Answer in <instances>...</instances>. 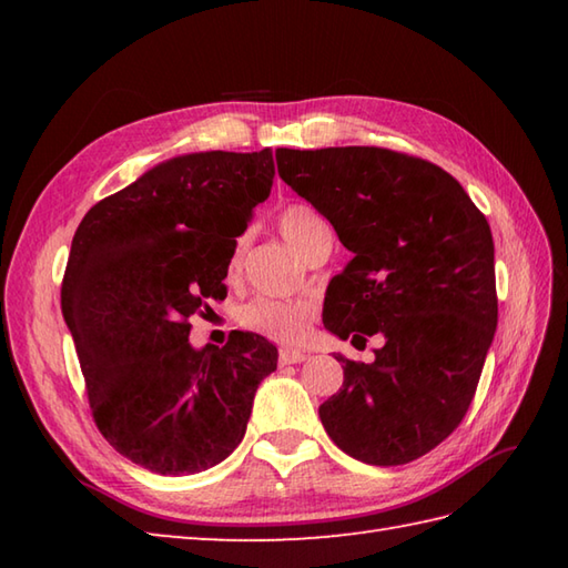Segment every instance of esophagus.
<instances>
[{
	"label": "esophagus",
	"instance_id": "1",
	"mask_svg": "<svg viewBox=\"0 0 568 568\" xmlns=\"http://www.w3.org/2000/svg\"><path fill=\"white\" fill-rule=\"evenodd\" d=\"M307 354L305 352H293V348H281V354H277V361L281 364H300V361H305Z\"/></svg>",
	"mask_w": 568,
	"mask_h": 568
}]
</instances>
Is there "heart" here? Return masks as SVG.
<instances>
[{"mask_svg": "<svg viewBox=\"0 0 568 568\" xmlns=\"http://www.w3.org/2000/svg\"><path fill=\"white\" fill-rule=\"evenodd\" d=\"M277 226H281V234L287 239V244L303 256L315 248L322 236L329 234V226L322 220V214L305 202H293L283 207L277 214ZM241 248H244V239H236L232 261H229V273L232 275H236L241 265ZM236 320L241 327L268 336L273 342L295 344L305 339V334L310 332V324L315 320V307L310 303H291V300L261 295L241 305Z\"/></svg>", "mask_w": 568, "mask_h": 568, "instance_id": "heart-1", "label": "heart"}]
</instances>
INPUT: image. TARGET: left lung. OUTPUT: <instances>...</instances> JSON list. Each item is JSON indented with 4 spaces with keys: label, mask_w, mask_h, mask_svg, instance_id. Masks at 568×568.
<instances>
[{
    "label": "left lung",
    "mask_w": 568,
    "mask_h": 568,
    "mask_svg": "<svg viewBox=\"0 0 568 568\" xmlns=\"http://www.w3.org/2000/svg\"><path fill=\"white\" fill-rule=\"evenodd\" d=\"M277 173L354 253L324 295V327L383 334L373 364L336 356L320 405L332 442L373 466L425 456L462 425L498 327L493 234L439 165L378 146L275 151Z\"/></svg>",
    "instance_id": "8db88e82"
}]
</instances>
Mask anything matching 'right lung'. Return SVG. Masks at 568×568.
Returning a JSON list of instances; mask_svg holds the SVG:
<instances>
[{"label": "right lung", "instance_id": "add662e5", "mask_svg": "<svg viewBox=\"0 0 568 568\" xmlns=\"http://www.w3.org/2000/svg\"><path fill=\"white\" fill-rule=\"evenodd\" d=\"M273 175L271 149L178 155L100 200L72 236L60 307L94 425L153 474L224 462L277 366V348L253 332L222 348L187 342V320L226 297L236 236Z\"/></svg>", "mask_w": 568, "mask_h": 568}]
</instances>
